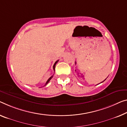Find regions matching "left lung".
<instances>
[{
	"label": "left lung",
	"mask_w": 127,
	"mask_h": 127,
	"mask_svg": "<svg viewBox=\"0 0 127 127\" xmlns=\"http://www.w3.org/2000/svg\"><path fill=\"white\" fill-rule=\"evenodd\" d=\"M105 80H106V79H105ZM105 80H104V81H105ZM104 81H103V82H104ZM101 83H102V82H101Z\"/></svg>",
	"instance_id": "1"
}]
</instances>
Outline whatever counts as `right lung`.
Masks as SVG:
<instances>
[{
    "instance_id": "add662e5",
    "label": "right lung",
    "mask_w": 127,
    "mask_h": 127,
    "mask_svg": "<svg viewBox=\"0 0 127 127\" xmlns=\"http://www.w3.org/2000/svg\"><path fill=\"white\" fill-rule=\"evenodd\" d=\"M58 60H57V61H56V62H55V63H54V65H53V70H54V71H55V66H56V64H57V62H58ZM53 75H52V76H51V77H50V78H49L48 79V81H46V83H45V86H46V85H47V84L49 83V81H50V79H51L52 78H53Z\"/></svg>"
}]
</instances>
